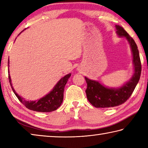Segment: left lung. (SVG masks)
<instances>
[{"label": "left lung", "mask_w": 148, "mask_h": 148, "mask_svg": "<svg viewBox=\"0 0 148 148\" xmlns=\"http://www.w3.org/2000/svg\"><path fill=\"white\" fill-rule=\"evenodd\" d=\"M116 33L119 36L125 37L131 46L134 73L131 79L119 88H108L99 82L85 77L87 89V98L90 103L96 108H112L123 104L129 99L138 82L141 74L142 66L139 51L136 44L126 31L119 25H116Z\"/></svg>", "instance_id": "obj_1"}]
</instances>
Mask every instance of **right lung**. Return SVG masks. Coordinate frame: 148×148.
I'll return each mask as SVG.
<instances>
[{
    "mask_svg": "<svg viewBox=\"0 0 148 148\" xmlns=\"http://www.w3.org/2000/svg\"><path fill=\"white\" fill-rule=\"evenodd\" d=\"M8 62V65L9 66V60ZM71 76V74H69L66 75V76H64L63 77H62L58 82V83L56 85V86L54 87V88L51 92H49L46 96H44V97H42V98L40 99L38 101H27L24 99L22 98L21 97H20L19 95H17L16 91L13 88V87H12L10 74H8V79L14 94L16 95V96L19 99V101L23 105H25V106L27 108L31 110H33V111L35 112H50L52 111H55V110H57L61 105L62 100H63L64 86Z\"/></svg>",
    "mask_w": 148,
    "mask_h": 148,
    "instance_id": "right-lung-1",
    "label": "right lung"
}]
</instances>
